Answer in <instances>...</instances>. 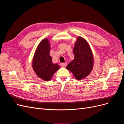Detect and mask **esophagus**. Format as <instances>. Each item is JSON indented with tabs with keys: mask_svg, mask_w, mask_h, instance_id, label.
<instances>
[{
	"mask_svg": "<svg viewBox=\"0 0 124 124\" xmlns=\"http://www.w3.org/2000/svg\"><path fill=\"white\" fill-rule=\"evenodd\" d=\"M61 66H62V67H66L67 65V62H62V63H61Z\"/></svg>",
	"mask_w": 124,
	"mask_h": 124,
	"instance_id": "1",
	"label": "esophagus"
}]
</instances>
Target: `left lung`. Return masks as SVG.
I'll return each instance as SVG.
<instances>
[{
  "instance_id": "left-lung-1",
  "label": "left lung",
  "mask_w": 124,
  "mask_h": 124,
  "mask_svg": "<svg viewBox=\"0 0 124 124\" xmlns=\"http://www.w3.org/2000/svg\"><path fill=\"white\" fill-rule=\"evenodd\" d=\"M74 58L66 67L78 80L87 77L93 70V57L88 43L84 38H77L73 48Z\"/></svg>"
}]
</instances>
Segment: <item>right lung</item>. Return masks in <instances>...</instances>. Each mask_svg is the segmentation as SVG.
Returning <instances> with one entry per match:
<instances>
[{
	"mask_svg": "<svg viewBox=\"0 0 124 124\" xmlns=\"http://www.w3.org/2000/svg\"><path fill=\"white\" fill-rule=\"evenodd\" d=\"M50 49L49 40L44 39L37 46L32 58L33 70L37 76L44 81H50L54 73L60 68L58 64L52 62Z\"/></svg>",
	"mask_w": 124,
	"mask_h": 124,
	"instance_id": "1",
	"label": "right lung"
}]
</instances>
